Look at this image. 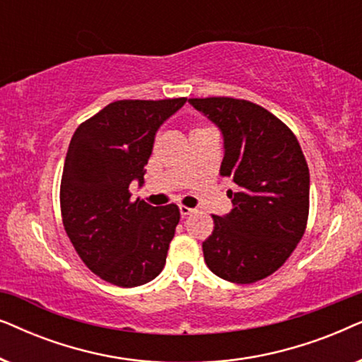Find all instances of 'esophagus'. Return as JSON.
<instances>
[{"label": "esophagus", "instance_id": "esophagus-1", "mask_svg": "<svg viewBox=\"0 0 362 362\" xmlns=\"http://www.w3.org/2000/svg\"><path fill=\"white\" fill-rule=\"evenodd\" d=\"M180 212H181L182 217H186V216L192 214V212H194V209H191V207H187V206H180Z\"/></svg>", "mask_w": 362, "mask_h": 362}]
</instances>
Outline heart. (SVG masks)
Masks as SVG:
<instances>
[{"label":"heart","mask_w":362,"mask_h":362,"mask_svg":"<svg viewBox=\"0 0 362 362\" xmlns=\"http://www.w3.org/2000/svg\"><path fill=\"white\" fill-rule=\"evenodd\" d=\"M196 130H202V128H196Z\"/></svg>","instance_id":"obj_1"}]
</instances>
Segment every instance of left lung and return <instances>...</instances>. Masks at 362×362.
<instances>
[{
	"label": "left lung",
	"mask_w": 362,
	"mask_h": 362,
	"mask_svg": "<svg viewBox=\"0 0 362 362\" xmlns=\"http://www.w3.org/2000/svg\"><path fill=\"white\" fill-rule=\"evenodd\" d=\"M221 128V176L235 182L227 194L234 209L212 216L214 230L202 242L212 274L254 284L285 264L305 234L310 212V171L293 132L254 102L232 97L189 98Z\"/></svg>",
	"instance_id": "left-lung-1"
}]
</instances>
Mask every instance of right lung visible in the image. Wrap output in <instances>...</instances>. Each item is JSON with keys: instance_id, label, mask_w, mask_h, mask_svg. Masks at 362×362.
I'll list each match as a JSON object with an SVG mask.
<instances>
[{"instance_id": "add662e5", "label": "right lung", "mask_w": 362, "mask_h": 362, "mask_svg": "<svg viewBox=\"0 0 362 362\" xmlns=\"http://www.w3.org/2000/svg\"><path fill=\"white\" fill-rule=\"evenodd\" d=\"M186 100H117L74 133L61 180L62 224L83 264L108 284L140 286L165 267L180 209L132 201L130 185H143L156 130Z\"/></svg>"}]
</instances>
